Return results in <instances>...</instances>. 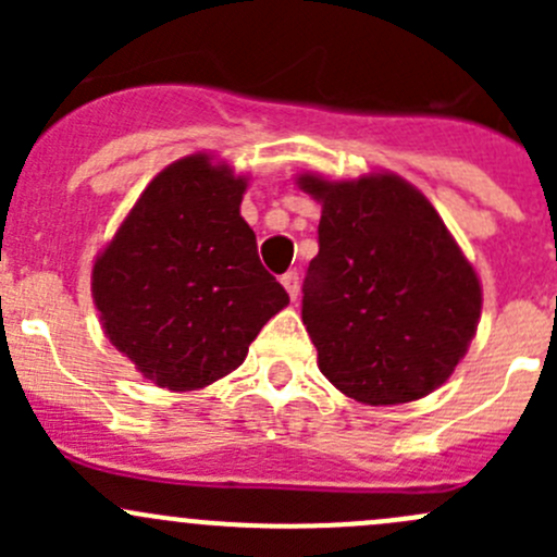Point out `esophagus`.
Here are the masks:
<instances>
[{
	"label": "esophagus",
	"mask_w": 557,
	"mask_h": 557,
	"mask_svg": "<svg viewBox=\"0 0 557 557\" xmlns=\"http://www.w3.org/2000/svg\"><path fill=\"white\" fill-rule=\"evenodd\" d=\"M280 283H283V288L288 290L290 299H296V296H299V274H296V272H285L283 277H280Z\"/></svg>",
	"instance_id": "34e87169"
}]
</instances>
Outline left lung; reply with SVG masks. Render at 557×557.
<instances>
[{
	"mask_svg": "<svg viewBox=\"0 0 557 557\" xmlns=\"http://www.w3.org/2000/svg\"><path fill=\"white\" fill-rule=\"evenodd\" d=\"M320 201L301 320L331 385L407 404L445 385L474 339L482 288L445 221L398 174H299Z\"/></svg>",
	"mask_w": 557,
	"mask_h": 557,
	"instance_id": "obj_1",
	"label": "left lung"
}]
</instances>
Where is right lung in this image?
Returning <instances> with one entry per match:
<instances>
[{
  "label": "right lung",
  "instance_id": "add662e5",
  "mask_svg": "<svg viewBox=\"0 0 557 557\" xmlns=\"http://www.w3.org/2000/svg\"><path fill=\"white\" fill-rule=\"evenodd\" d=\"M247 180L207 153L156 174L91 272L107 339L170 391L226 377L285 305L239 215Z\"/></svg>",
  "mask_w": 557,
  "mask_h": 557
}]
</instances>
